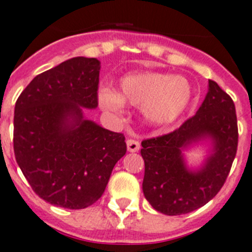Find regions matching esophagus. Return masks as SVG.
<instances>
[{
  "mask_svg": "<svg viewBox=\"0 0 252 252\" xmlns=\"http://www.w3.org/2000/svg\"><path fill=\"white\" fill-rule=\"evenodd\" d=\"M126 148H128V151H130V153H136L140 149V143L135 140V139H128L126 140Z\"/></svg>",
  "mask_w": 252,
  "mask_h": 252,
  "instance_id": "esophagus-1",
  "label": "esophagus"
}]
</instances>
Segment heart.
<instances>
[{
    "label": "heart",
    "instance_id": "b5f03b06",
    "mask_svg": "<svg viewBox=\"0 0 252 252\" xmlns=\"http://www.w3.org/2000/svg\"><path fill=\"white\" fill-rule=\"evenodd\" d=\"M193 99V89L186 77L158 72L126 75L119 82V94L101 89L99 101L112 112L122 111L124 102L141 108L156 126H167L181 118Z\"/></svg>",
    "mask_w": 252,
    "mask_h": 252
}]
</instances>
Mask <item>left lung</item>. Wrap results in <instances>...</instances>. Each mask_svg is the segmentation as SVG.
Wrapping results in <instances>:
<instances>
[{
	"label": "left lung",
	"mask_w": 252,
	"mask_h": 252,
	"mask_svg": "<svg viewBox=\"0 0 252 252\" xmlns=\"http://www.w3.org/2000/svg\"><path fill=\"white\" fill-rule=\"evenodd\" d=\"M207 136L214 140V154L201 170L188 171L180 150ZM238 139L235 104L216 81L209 80L206 99L193 117L171 133L141 141L145 198L154 209L167 216H181L203 207L225 183Z\"/></svg>",
	"instance_id": "1"
}]
</instances>
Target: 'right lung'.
<instances>
[{
  "label": "right lung",
  "instance_id": "right-lung-1",
  "mask_svg": "<svg viewBox=\"0 0 252 252\" xmlns=\"http://www.w3.org/2000/svg\"><path fill=\"white\" fill-rule=\"evenodd\" d=\"M99 61L69 59L34 77L14 107V156L32 189L50 204L82 209L98 201L126 153V136L82 117L98 106Z\"/></svg>",
  "mask_w": 252,
  "mask_h": 252
}]
</instances>
